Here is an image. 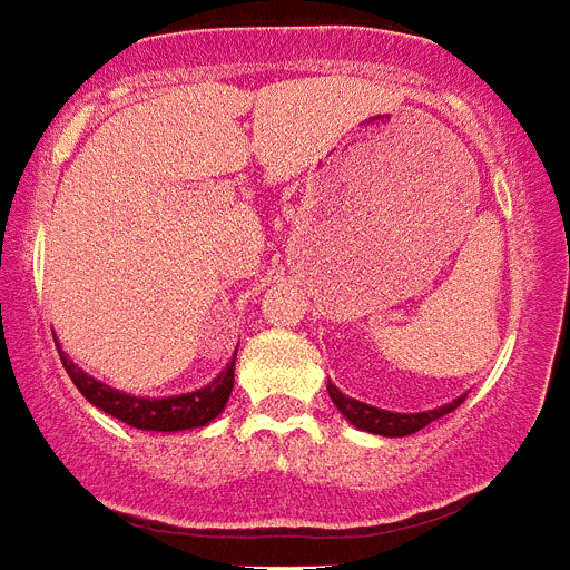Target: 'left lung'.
<instances>
[{"label": "left lung", "mask_w": 570, "mask_h": 570, "mask_svg": "<svg viewBox=\"0 0 570 570\" xmlns=\"http://www.w3.org/2000/svg\"><path fill=\"white\" fill-rule=\"evenodd\" d=\"M328 396L335 402L337 411L346 416L355 428L361 431H370V434H381V436H407L422 431L425 425H431L434 420L451 413L454 407L465 402V396L454 399V402L443 404V407H434V411H422V413H393V411H381V407H373V404H364L358 399L346 396L341 390L328 381Z\"/></svg>", "instance_id": "8db88e82"}]
</instances>
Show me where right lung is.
<instances>
[{"instance_id": "1", "label": "right lung", "mask_w": 570, "mask_h": 570, "mask_svg": "<svg viewBox=\"0 0 570 570\" xmlns=\"http://www.w3.org/2000/svg\"><path fill=\"white\" fill-rule=\"evenodd\" d=\"M60 352V346H58ZM238 352V350H235ZM63 370L69 373L72 384L83 393L89 404H96L98 411L110 413L119 422L139 431H186V428H204L227 407V399L233 393L235 381V355L215 379L200 390L191 393H180V396H166V399H145V396H130L121 390L101 384L98 379L87 375L81 366L69 361L66 352H60Z\"/></svg>"}]
</instances>
